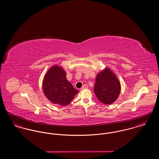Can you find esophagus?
Segmentation results:
<instances>
[{"label": "esophagus", "mask_w": 159, "mask_h": 159, "mask_svg": "<svg viewBox=\"0 0 159 159\" xmlns=\"http://www.w3.org/2000/svg\"><path fill=\"white\" fill-rule=\"evenodd\" d=\"M88 88V86L87 85V84H83V86H82V89H87Z\"/></svg>", "instance_id": "obj_1"}]
</instances>
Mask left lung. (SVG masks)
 Wrapping results in <instances>:
<instances>
[{"label": "left lung", "mask_w": 159, "mask_h": 159, "mask_svg": "<svg viewBox=\"0 0 159 159\" xmlns=\"http://www.w3.org/2000/svg\"><path fill=\"white\" fill-rule=\"evenodd\" d=\"M120 89V83L110 68H106L97 76L94 92L102 103H113L118 98Z\"/></svg>", "instance_id": "1"}]
</instances>
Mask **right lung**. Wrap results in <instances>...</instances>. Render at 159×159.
<instances>
[{"label": "right lung", "mask_w": 159, "mask_h": 159, "mask_svg": "<svg viewBox=\"0 0 159 159\" xmlns=\"http://www.w3.org/2000/svg\"><path fill=\"white\" fill-rule=\"evenodd\" d=\"M42 85L46 98L53 104L61 106L68 105L79 92L67 80L66 71L57 66L49 68Z\"/></svg>", "instance_id": "1"}]
</instances>
